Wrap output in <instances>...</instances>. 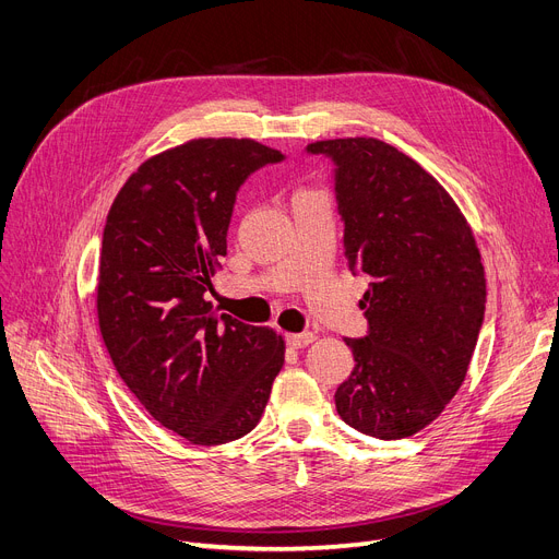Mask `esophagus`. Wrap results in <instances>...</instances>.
<instances>
[{
	"label": "esophagus",
	"instance_id": "esophagus-1",
	"mask_svg": "<svg viewBox=\"0 0 559 559\" xmlns=\"http://www.w3.org/2000/svg\"><path fill=\"white\" fill-rule=\"evenodd\" d=\"M314 332H298V334H286V342L292 344L294 348H305L309 346L311 342H314Z\"/></svg>",
	"mask_w": 559,
	"mask_h": 559
}]
</instances>
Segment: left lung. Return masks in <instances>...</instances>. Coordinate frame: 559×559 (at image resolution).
I'll return each instance as SVG.
<instances>
[{"instance_id":"obj_1","label":"left lung","mask_w":559,"mask_h":559,"mask_svg":"<svg viewBox=\"0 0 559 559\" xmlns=\"http://www.w3.org/2000/svg\"><path fill=\"white\" fill-rule=\"evenodd\" d=\"M332 163L350 273L369 277L367 334L334 392L355 431L396 440L431 424L461 388L486 309L475 236L454 199L406 153L373 138L314 142Z\"/></svg>"}]
</instances>
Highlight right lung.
I'll return each instance as SVG.
<instances>
[{"label":"right lung","mask_w":559,"mask_h":559,"mask_svg":"<svg viewBox=\"0 0 559 559\" xmlns=\"http://www.w3.org/2000/svg\"><path fill=\"white\" fill-rule=\"evenodd\" d=\"M282 160L254 140H192L132 174L105 222L96 302L107 353L148 415L194 444L250 433L284 365L271 328L204 298L240 186Z\"/></svg>","instance_id":"right-lung-1"}]
</instances>
